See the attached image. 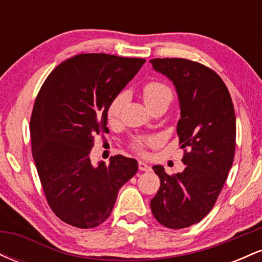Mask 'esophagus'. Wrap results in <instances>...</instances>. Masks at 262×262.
<instances>
[{
  "instance_id": "obj_1",
  "label": "esophagus",
  "mask_w": 262,
  "mask_h": 262,
  "mask_svg": "<svg viewBox=\"0 0 262 262\" xmlns=\"http://www.w3.org/2000/svg\"><path fill=\"white\" fill-rule=\"evenodd\" d=\"M139 170L140 171H150L151 170V167H150V165H148L146 164V162H144V161H139Z\"/></svg>"
}]
</instances>
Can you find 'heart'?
I'll return each mask as SVG.
<instances>
[{
  "label": "heart",
  "instance_id": "obj_1",
  "mask_svg": "<svg viewBox=\"0 0 262 262\" xmlns=\"http://www.w3.org/2000/svg\"><path fill=\"white\" fill-rule=\"evenodd\" d=\"M141 96H143V100L149 110L152 111L154 108L162 106L169 107L171 101H172V90L161 81L151 80L143 86ZM127 100L128 96L125 92H119L118 95L114 96L107 108L108 118L111 121H116L119 118L123 107L127 103ZM154 143L155 139H152V138H135L133 141V149L137 150L138 152H144V148L146 145Z\"/></svg>",
  "mask_w": 262,
  "mask_h": 262
}]
</instances>
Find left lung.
<instances>
[{"label":"left lung","instance_id":"8db88e82","mask_svg":"<svg viewBox=\"0 0 262 262\" xmlns=\"http://www.w3.org/2000/svg\"><path fill=\"white\" fill-rule=\"evenodd\" d=\"M150 62L176 87L181 108L177 135L186 165L172 175L160 165L152 167L160 188L150 207L161 225L182 229L202 221L217 202L234 160L235 112L227 86L212 69L181 58Z\"/></svg>","mask_w":262,"mask_h":262}]
</instances>
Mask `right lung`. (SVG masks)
<instances>
[{"instance_id":"obj_1","label":"right lung","mask_w":262,"mask_h":262,"mask_svg":"<svg viewBox=\"0 0 262 262\" xmlns=\"http://www.w3.org/2000/svg\"><path fill=\"white\" fill-rule=\"evenodd\" d=\"M145 62L110 54L65 60L44 81L31 117L32 154L45 198L66 224L91 229L111 215L119 188L138 171L114 155L92 166L95 135L107 133V108Z\"/></svg>"}]
</instances>
